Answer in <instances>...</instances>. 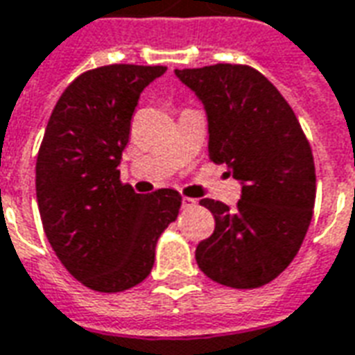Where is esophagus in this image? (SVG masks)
Wrapping results in <instances>:
<instances>
[{
  "mask_svg": "<svg viewBox=\"0 0 355 355\" xmlns=\"http://www.w3.org/2000/svg\"><path fill=\"white\" fill-rule=\"evenodd\" d=\"M181 206H183V209L195 208L196 200H195V198H189V196H183V200H181Z\"/></svg>",
  "mask_w": 355,
  "mask_h": 355,
  "instance_id": "obj_1",
  "label": "esophagus"
}]
</instances>
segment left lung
<instances>
[{"label": "left lung", "instance_id": "1", "mask_svg": "<svg viewBox=\"0 0 355 355\" xmlns=\"http://www.w3.org/2000/svg\"><path fill=\"white\" fill-rule=\"evenodd\" d=\"M204 103L208 153L242 183L236 208L211 198L214 234L196 245L208 278L236 289L272 282L299 252L312 221L315 168L312 149L286 98L250 66L216 64L175 69Z\"/></svg>", "mask_w": 355, "mask_h": 355}]
</instances>
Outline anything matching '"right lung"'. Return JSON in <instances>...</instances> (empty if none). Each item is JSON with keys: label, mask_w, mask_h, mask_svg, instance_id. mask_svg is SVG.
Wrapping results in <instances>:
<instances>
[{"label": "right lung", "mask_w": 355, "mask_h": 355, "mask_svg": "<svg viewBox=\"0 0 355 355\" xmlns=\"http://www.w3.org/2000/svg\"><path fill=\"white\" fill-rule=\"evenodd\" d=\"M164 71L111 64L81 73L54 105L37 153L35 193L49 244L75 280L100 293L146 280L157 240L180 214L178 191L138 195L119 172L139 94Z\"/></svg>", "instance_id": "1"}]
</instances>
